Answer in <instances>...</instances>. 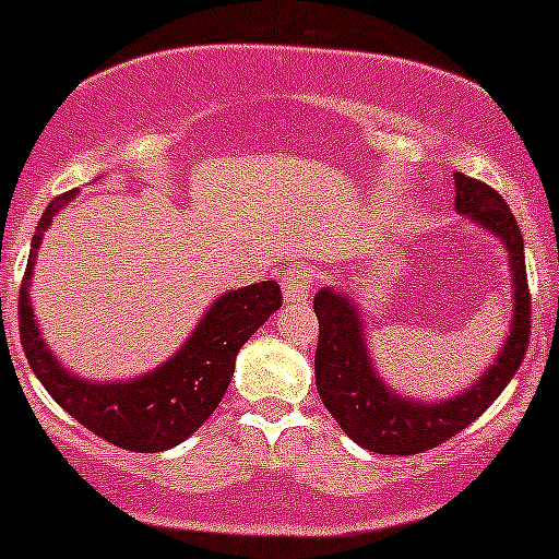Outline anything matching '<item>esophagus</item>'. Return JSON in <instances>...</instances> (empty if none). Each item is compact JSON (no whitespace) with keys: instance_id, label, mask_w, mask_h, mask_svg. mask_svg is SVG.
I'll list each match as a JSON object with an SVG mask.
<instances>
[{"instance_id":"1","label":"esophagus","mask_w":559,"mask_h":559,"mask_svg":"<svg viewBox=\"0 0 559 559\" xmlns=\"http://www.w3.org/2000/svg\"><path fill=\"white\" fill-rule=\"evenodd\" d=\"M313 285V274L306 266H293L287 269L285 277H282V296L290 304H300V300L309 298Z\"/></svg>"}]
</instances>
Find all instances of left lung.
<instances>
[{
  "mask_svg": "<svg viewBox=\"0 0 559 559\" xmlns=\"http://www.w3.org/2000/svg\"><path fill=\"white\" fill-rule=\"evenodd\" d=\"M454 209L507 253L510 272V330L483 374L449 399H415L382 380L369 354L367 322L356 298L337 287L313 296L319 346L313 359L317 391L341 430L374 454H423L475 423L510 385L523 364L531 335V298L525 277L523 235L497 190L454 174Z\"/></svg>",
  "mask_w": 559,
  "mask_h": 559,
  "instance_id": "1",
  "label": "left lung"
}]
</instances>
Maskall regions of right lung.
I'll use <instances>...</instances> for the list:
<instances>
[{"mask_svg": "<svg viewBox=\"0 0 559 559\" xmlns=\"http://www.w3.org/2000/svg\"><path fill=\"white\" fill-rule=\"evenodd\" d=\"M79 195L55 198L41 213L31 240L26 277L21 285V343L31 369L62 409L94 436L129 451H166L179 447L213 415L227 393L235 359L248 337L282 306L277 282H255L222 293L203 311L195 330L158 367L121 380H92L71 372L44 341L31 304V277L44 231L52 218Z\"/></svg>", "mask_w": 559, "mask_h": 559, "instance_id": "add662e5", "label": "right lung"}]
</instances>
